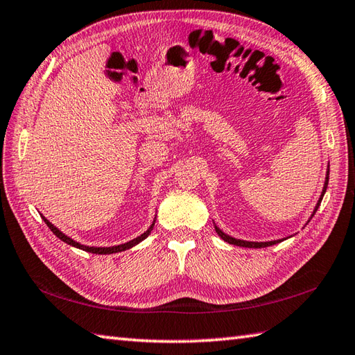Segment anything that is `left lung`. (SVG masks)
<instances>
[{
    "instance_id": "obj_1",
    "label": "left lung",
    "mask_w": 355,
    "mask_h": 355,
    "mask_svg": "<svg viewBox=\"0 0 355 355\" xmlns=\"http://www.w3.org/2000/svg\"><path fill=\"white\" fill-rule=\"evenodd\" d=\"M328 180H329V169H328V172H327V180H325V186H323V192H322V197H320V200H319V202H318V206H315V210H318V207L320 206V201H322V198H323V195H325V192H327V187H328ZM315 210H314V214H315ZM314 214H313V216H314ZM215 230H216V233L218 235H220L225 243H229V244H235V245H239V247H248V248H261V247H268V245H273V244H277V243H281V241H270V243H250V241H241V239H235V238H232V236H229V235H225L224 232H221L220 229L216 227L215 225Z\"/></svg>"
}]
</instances>
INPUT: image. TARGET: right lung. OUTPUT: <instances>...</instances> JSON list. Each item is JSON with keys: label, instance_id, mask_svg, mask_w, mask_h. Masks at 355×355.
Instances as JSON below:
<instances>
[{"label": "right lung", "instance_id": "1", "mask_svg": "<svg viewBox=\"0 0 355 355\" xmlns=\"http://www.w3.org/2000/svg\"><path fill=\"white\" fill-rule=\"evenodd\" d=\"M42 220L45 221V224L49 225V229L55 233V235L61 239V241H64V243H67V244H70V245H73V247H76V248H80V250H85V252H89V253H96V254H111V253H119V252H123V250H128V248H131V247H134L135 244H139L140 241H143L145 239L149 233H150V230H153V227H154V224L150 225V227L143 233V235H140V236H137L135 239H132V241H130V243H125V244H120V245H114V247H87V245H82V244H79V243H76V241H73L71 238H69L67 235H64V233L59 230V229H56L55 225H53L49 220H45V218L42 216Z\"/></svg>", "mask_w": 355, "mask_h": 355}]
</instances>
